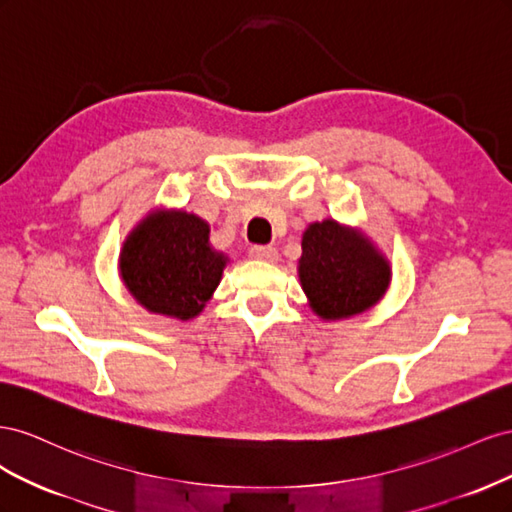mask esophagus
<instances>
[{
    "label": "esophagus",
    "mask_w": 512,
    "mask_h": 512,
    "mask_svg": "<svg viewBox=\"0 0 512 512\" xmlns=\"http://www.w3.org/2000/svg\"><path fill=\"white\" fill-rule=\"evenodd\" d=\"M250 256L256 260H262V262H273L277 258V250L273 245H252Z\"/></svg>",
    "instance_id": "34e87169"
}]
</instances>
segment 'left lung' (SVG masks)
<instances>
[{"label": "left lung", "mask_w": 512, "mask_h": 512, "mask_svg": "<svg viewBox=\"0 0 512 512\" xmlns=\"http://www.w3.org/2000/svg\"><path fill=\"white\" fill-rule=\"evenodd\" d=\"M299 280L322 320H342L374 307L391 284V265L359 228L335 220L303 232Z\"/></svg>", "instance_id": "1"}]
</instances>
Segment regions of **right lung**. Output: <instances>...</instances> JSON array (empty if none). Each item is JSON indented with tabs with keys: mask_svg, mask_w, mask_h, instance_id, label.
Segmentation results:
<instances>
[{
	"mask_svg": "<svg viewBox=\"0 0 512 512\" xmlns=\"http://www.w3.org/2000/svg\"><path fill=\"white\" fill-rule=\"evenodd\" d=\"M228 256L213 250L209 224L181 209L138 222L119 254L121 280L147 312L190 320L218 288Z\"/></svg>",
	"mask_w": 512,
	"mask_h": 512,
	"instance_id": "right-lung-1",
	"label": "right lung"
}]
</instances>
